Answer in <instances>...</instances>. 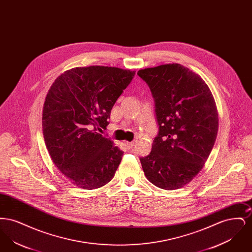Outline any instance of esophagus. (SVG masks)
Segmentation results:
<instances>
[{"label":"esophagus","mask_w":252,"mask_h":252,"mask_svg":"<svg viewBox=\"0 0 252 252\" xmlns=\"http://www.w3.org/2000/svg\"><path fill=\"white\" fill-rule=\"evenodd\" d=\"M125 144H126V146L128 149H131V148L134 147V145H135V144L131 143V142H125Z\"/></svg>","instance_id":"34e87169"}]
</instances>
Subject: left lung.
Listing matches in <instances>:
<instances>
[{"mask_svg":"<svg viewBox=\"0 0 252 252\" xmlns=\"http://www.w3.org/2000/svg\"><path fill=\"white\" fill-rule=\"evenodd\" d=\"M156 103L158 135L148 156L141 158L146 179L176 190L201 171L216 143L218 111L201 76L179 63L140 70Z\"/></svg>","mask_w":252,"mask_h":252,"instance_id":"1","label":"left lung"}]
</instances>
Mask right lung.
Wrapping results in <instances>:
<instances>
[{"label": "right lung", "instance_id": "obj_1", "mask_svg": "<svg viewBox=\"0 0 252 252\" xmlns=\"http://www.w3.org/2000/svg\"><path fill=\"white\" fill-rule=\"evenodd\" d=\"M134 74L116 67H76L49 89L44 141L54 164L76 187L94 190L114 177L124 152L97 130L108 126L111 108Z\"/></svg>", "mask_w": 252, "mask_h": 252}]
</instances>
